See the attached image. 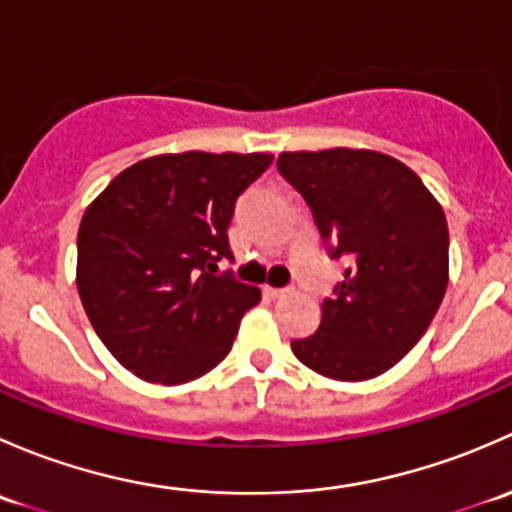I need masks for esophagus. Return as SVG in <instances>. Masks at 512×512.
I'll list each match as a JSON object with an SVG mask.
<instances>
[{"label": "esophagus", "mask_w": 512, "mask_h": 512, "mask_svg": "<svg viewBox=\"0 0 512 512\" xmlns=\"http://www.w3.org/2000/svg\"><path fill=\"white\" fill-rule=\"evenodd\" d=\"M265 294L270 299H282L292 294V287H265Z\"/></svg>", "instance_id": "obj_1"}]
</instances>
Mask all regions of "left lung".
<instances>
[{"instance_id": "obj_1", "label": "left lung", "mask_w": 512, "mask_h": 512, "mask_svg": "<svg viewBox=\"0 0 512 512\" xmlns=\"http://www.w3.org/2000/svg\"><path fill=\"white\" fill-rule=\"evenodd\" d=\"M277 168L312 210L329 257H349L314 334L292 352L317 374L364 381L414 349L448 287V225L421 178L376 151L282 153Z\"/></svg>"}]
</instances>
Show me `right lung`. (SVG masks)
<instances>
[{
	"label": "right lung",
	"mask_w": 512,
	"mask_h": 512,
	"mask_svg": "<svg viewBox=\"0 0 512 512\" xmlns=\"http://www.w3.org/2000/svg\"><path fill=\"white\" fill-rule=\"evenodd\" d=\"M270 153H170L131 165L86 208L76 287L106 349L136 376L185 384L225 359L260 289L237 282L227 227Z\"/></svg>",
	"instance_id": "1"
}]
</instances>
